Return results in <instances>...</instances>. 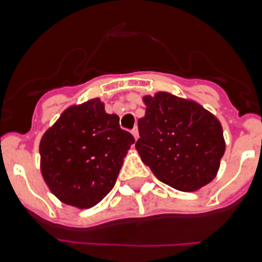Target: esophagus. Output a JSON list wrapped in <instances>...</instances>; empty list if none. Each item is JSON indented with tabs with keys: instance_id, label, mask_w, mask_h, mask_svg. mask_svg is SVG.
Here are the masks:
<instances>
[{
	"instance_id": "1",
	"label": "esophagus",
	"mask_w": 262,
	"mask_h": 262,
	"mask_svg": "<svg viewBox=\"0 0 262 262\" xmlns=\"http://www.w3.org/2000/svg\"><path fill=\"white\" fill-rule=\"evenodd\" d=\"M131 134H133V136L135 138V140H138V139H139V131H138V128H136V127L133 129V131H131Z\"/></svg>"
}]
</instances>
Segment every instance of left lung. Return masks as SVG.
<instances>
[{"label": "left lung", "mask_w": 262, "mask_h": 262, "mask_svg": "<svg viewBox=\"0 0 262 262\" xmlns=\"http://www.w3.org/2000/svg\"><path fill=\"white\" fill-rule=\"evenodd\" d=\"M145 115L138 120L136 151L164 184L196 191L216 176L226 151L216 117L191 99L168 92L143 97Z\"/></svg>", "instance_id": "left-lung-1"}]
</instances>
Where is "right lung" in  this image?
<instances>
[{
  "label": "right lung",
  "instance_id": "add662e5",
  "mask_svg": "<svg viewBox=\"0 0 262 262\" xmlns=\"http://www.w3.org/2000/svg\"><path fill=\"white\" fill-rule=\"evenodd\" d=\"M135 139L107 114L99 98L69 106L41 136L40 172L57 200L93 207L114 187Z\"/></svg>",
  "mask_w": 262,
  "mask_h": 262
}]
</instances>
